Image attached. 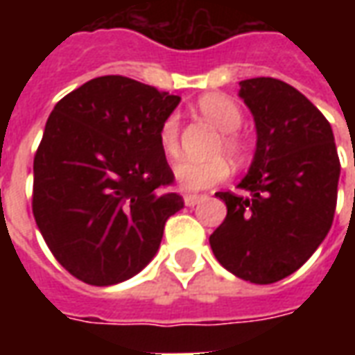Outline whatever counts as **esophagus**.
Masks as SVG:
<instances>
[{"instance_id": "obj_1", "label": "esophagus", "mask_w": 355, "mask_h": 355, "mask_svg": "<svg viewBox=\"0 0 355 355\" xmlns=\"http://www.w3.org/2000/svg\"><path fill=\"white\" fill-rule=\"evenodd\" d=\"M201 200L200 193H186L184 196V203L188 205V207H193V205H198Z\"/></svg>"}]
</instances>
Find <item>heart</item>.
Here are the masks:
<instances>
[{"label":"heart","instance_id":"b5f03b06","mask_svg":"<svg viewBox=\"0 0 355 355\" xmlns=\"http://www.w3.org/2000/svg\"><path fill=\"white\" fill-rule=\"evenodd\" d=\"M201 116L207 117L216 129H220V139L215 144V152H226L234 162H241L247 155V140L239 135L238 127L243 121V114L236 102L226 94H205L198 102ZM180 123L177 114H171L159 125V146L163 154L177 157L180 152ZM230 177V163L224 155H215L211 159L193 162L184 159L175 167V178L178 186L188 192L207 190L220 184Z\"/></svg>","mask_w":355,"mask_h":355}]
</instances>
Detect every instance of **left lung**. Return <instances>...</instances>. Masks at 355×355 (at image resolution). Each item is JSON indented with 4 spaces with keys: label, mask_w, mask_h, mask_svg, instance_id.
<instances>
[{
    "label": "left lung",
    "mask_w": 355,
    "mask_h": 355,
    "mask_svg": "<svg viewBox=\"0 0 355 355\" xmlns=\"http://www.w3.org/2000/svg\"><path fill=\"white\" fill-rule=\"evenodd\" d=\"M239 85L257 152L245 193H216L228 213L209 243L228 272L268 285L297 272L331 230L340 162L331 125L300 91L274 78Z\"/></svg>",
    "instance_id": "1"
}]
</instances>
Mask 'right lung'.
Returning a JSON list of instances; mask_svg holds the SVG:
<instances>
[{
  "instance_id": "add662e5",
  "label": "right lung",
  "mask_w": 355,
  "mask_h": 355,
  "mask_svg": "<svg viewBox=\"0 0 355 355\" xmlns=\"http://www.w3.org/2000/svg\"><path fill=\"white\" fill-rule=\"evenodd\" d=\"M180 96L123 76H102L57 102L34 157L32 211L53 257L104 287L154 259L184 200L159 146V125Z\"/></svg>"
}]
</instances>
